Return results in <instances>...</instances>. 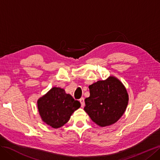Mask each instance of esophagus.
Returning <instances> with one entry per match:
<instances>
[{"label":"esophagus","mask_w":160,"mask_h":160,"mask_svg":"<svg viewBox=\"0 0 160 160\" xmlns=\"http://www.w3.org/2000/svg\"><path fill=\"white\" fill-rule=\"evenodd\" d=\"M79 101H80V103H81V107H82V108H83L84 106H85V101H84V98H81V99H79Z\"/></svg>","instance_id":"34e87169"}]
</instances>
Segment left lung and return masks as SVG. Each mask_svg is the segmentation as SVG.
I'll return each instance as SVG.
<instances>
[{
  "mask_svg": "<svg viewBox=\"0 0 160 160\" xmlns=\"http://www.w3.org/2000/svg\"><path fill=\"white\" fill-rule=\"evenodd\" d=\"M90 96L85 99L84 110L101 127L117 122L128 106L129 96L125 86L113 76L89 86Z\"/></svg>",
  "mask_w": 160,
  "mask_h": 160,
  "instance_id": "1",
  "label": "left lung"
}]
</instances>
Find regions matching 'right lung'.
Returning a JSON list of instances; mask_svg holds the SVG:
<instances>
[{
	"label": "right lung",
	"mask_w": 160,
	"mask_h": 160,
	"mask_svg": "<svg viewBox=\"0 0 160 160\" xmlns=\"http://www.w3.org/2000/svg\"><path fill=\"white\" fill-rule=\"evenodd\" d=\"M42 120L52 128H59L68 122L71 115L81 106L79 101L67 94L63 89L52 88L37 101Z\"/></svg>",
	"instance_id": "1"
}]
</instances>
